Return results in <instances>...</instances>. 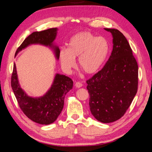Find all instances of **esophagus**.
Here are the masks:
<instances>
[{
  "label": "esophagus",
  "mask_w": 152,
  "mask_h": 152,
  "mask_svg": "<svg viewBox=\"0 0 152 152\" xmlns=\"http://www.w3.org/2000/svg\"><path fill=\"white\" fill-rule=\"evenodd\" d=\"M75 86L76 87H77V88H80V87H81L82 86H83V84H82L80 82H77Z\"/></svg>",
  "instance_id": "34e87169"
}]
</instances>
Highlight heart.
I'll return each instance as SVG.
<instances>
[{
  "label": "heart",
  "instance_id": "heart-1",
  "mask_svg": "<svg viewBox=\"0 0 152 152\" xmlns=\"http://www.w3.org/2000/svg\"><path fill=\"white\" fill-rule=\"evenodd\" d=\"M110 45L103 37H97L90 31H81L69 41L67 49H62L59 59L63 69L70 73L75 66V58L79 57V66L86 74L97 73L107 60Z\"/></svg>",
  "mask_w": 152,
  "mask_h": 152
}]
</instances>
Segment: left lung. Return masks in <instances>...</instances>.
<instances>
[{
  "instance_id": "8db88e82",
  "label": "left lung",
  "mask_w": 152,
  "mask_h": 152,
  "mask_svg": "<svg viewBox=\"0 0 152 152\" xmlns=\"http://www.w3.org/2000/svg\"><path fill=\"white\" fill-rule=\"evenodd\" d=\"M113 36V50L102 70L86 81L91 113L103 123L124 116L138 86V65L127 40L114 28H104Z\"/></svg>"
}]
</instances>
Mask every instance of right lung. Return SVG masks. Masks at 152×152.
I'll return each mask as SVG.
<instances>
[{"label":"right lung","instance_id":"right-lung-1","mask_svg":"<svg viewBox=\"0 0 152 152\" xmlns=\"http://www.w3.org/2000/svg\"><path fill=\"white\" fill-rule=\"evenodd\" d=\"M57 28L35 31L24 40L16 50L15 56L21 50L31 44H41L53 47L57 59L60 50L54 46L53 42L56 38ZM73 81L70 77L56 74L53 84L44 96L33 98L27 96L18 83L16 65L14 63L11 75V87L18 105L25 115L30 120L40 124L48 125L53 123L61 113L64 106L65 96L72 89Z\"/></svg>","mask_w":152,"mask_h":152}]
</instances>
